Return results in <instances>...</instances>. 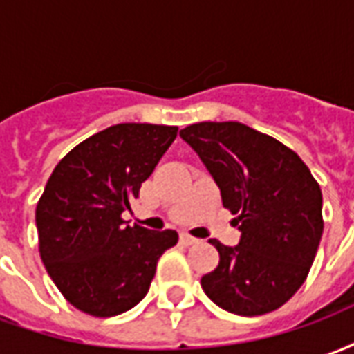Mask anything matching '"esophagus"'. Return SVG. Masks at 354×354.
Returning a JSON list of instances; mask_svg holds the SVG:
<instances>
[{
    "label": "esophagus",
    "mask_w": 354,
    "mask_h": 354,
    "mask_svg": "<svg viewBox=\"0 0 354 354\" xmlns=\"http://www.w3.org/2000/svg\"><path fill=\"white\" fill-rule=\"evenodd\" d=\"M180 241H182V243H184V245H197V243H199V239H195V237H192V235H187V233H182V235H180Z\"/></svg>",
    "instance_id": "obj_1"
}]
</instances>
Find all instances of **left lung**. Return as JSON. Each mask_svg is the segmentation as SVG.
Returning <instances> with one entry per match:
<instances>
[{"mask_svg": "<svg viewBox=\"0 0 354 354\" xmlns=\"http://www.w3.org/2000/svg\"><path fill=\"white\" fill-rule=\"evenodd\" d=\"M237 214V246L212 239L220 263L201 279L212 301L241 317L266 315L307 279L319 248L322 193L297 153L237 121L195 123L180 131Z\"/></svg>", "mask_w": 354, "mask_h": 354, "instance_id": "obj_1", "label": "left lung"}]
</instances>
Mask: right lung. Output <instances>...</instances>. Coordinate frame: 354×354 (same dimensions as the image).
I'll return each instance as SVG.
<instances>
[{
    "label": "right lung",
    "instance_id": "add662e5",
    "mask_svg": "<svg viewBox=\"0 0 354 354\" xmlns=\"http://www.w3.org/2000/svg\"><path fill=\"white\" fill-rule=\"evenodd\" d=\"M178 127L119 123L58 162L35 208L39 254L62 296L93 317H115L146 296L157 261L178 243L172 230L127 225L140 185L174 142Z\"/></svg>",
    "mask_w": 354,
    "mask_h": 354
}]
</instances>
